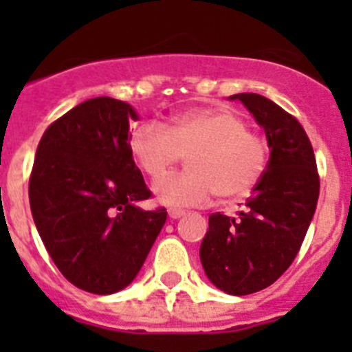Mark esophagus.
Listing matches in <instances>:
<instances>
[{
  "instance_id": "esophagus-1",
  "label": "esophagus",
  "mask_w": 352,
  "mask_h": 352,
  "mask_svg": "<svg viewBox=\"0 0 352 352\" xmlns=\"http://www.w3.org/2000/svg\"><path fill=\"white\" fill-rule=\"evenodd\" d=\"M183 214H185V211L183 210H176V208H170L169 210L170 219H179V217H183Z\"/></svg>"
}]
</instances>
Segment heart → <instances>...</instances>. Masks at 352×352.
Returning <instances> with one entry per match:
<instances>
[{"label":"heart","mask_w":352,"mask_h":352,"mask_svg":"<svg viewBox=\"0 0 352 352\" xmlns=\"http://www.w3.org/2000/svg\"><path fill=\"white\" fill-rule=\"evenodd\" d=\"M130 153L149 179L164 178L183 157L190 170L155 185L167 206H203L214 194L239 199L250 194L266 173L268 142L248 129L245 118L222 107L190 109L169 126L144 123L130 135Z\"/></svg>","instance_id":"1"}]
</instances>
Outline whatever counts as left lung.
<instances>
[{
  "instance_id": "8db88e82",
  "label": "left lung",
  "mask_w": 352,
  "mask_h": 352,
  "mask_svg": "<svg viewBox=\"0 0 352 352\" xmlns=\"http://www.w3.org/2000/svg\"><path fill=\"white\" fill-rule=\"evenodd\" d=\"M266 132L268 167L238 217L210 214L201 263L220 291L245 296L266 289L300 252L319 199L310 139L296 118L257 93H238Z\"/></svg>"
}]
</instances>
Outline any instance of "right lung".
I'll use <instances>...</instances> for the list:
<instances>
[{
    "mask_svg": "<svg viewBox=\"0 0 352 352\" xmlns=\"http://www.w3.org/2000/svg\"><path fill=\"white\" fill-rule=\"evenodd\" d=\"M126 102L98 96L52 121L36 148L30 206L49 256L70 284L113 294L144 264L167 219L130 153Z\"/></svg>",
    "mask_w": 352,
    "mask_h": 352,
    "instance_id": "obj_1",
    "label": "right lung"
}]
</instances>
